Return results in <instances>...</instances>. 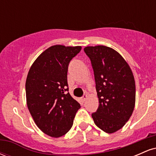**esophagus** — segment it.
<instances>
[{
    "label": "esophagus",
    "mask_w": 156,
    "mask_h": 156,
    "mask_svg": "<svg viewBox=\"0 0 156 156\" xmlns=\"http://www.w3.org/2000/svg\"><path fill=\"white\" fill-rule=\"evenodd\" d=\"M87 94H84L83 95V97H82V98H81L82 101L85 102L86 101H87Z\"/></svg>",
    "instance_id": "1"
}]
</instances>
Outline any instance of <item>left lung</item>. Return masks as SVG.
<instances>
[{
    "instance_id": "left-lung-1",
    "label": "left lung",
    "mask_w": 156,
    "mask_h": 156,
    "mask_svg": "<svg viewBox=\"0 0 156 156\" xmlns=\"http://www.w3.org/2000/svg\"><path fill=\"white\" fill-rule=\"evenodd\" d=\"M94 70L99 106L92 117L94 124L105 133L121 129L131 117L136 101L135 80L123 57L103 45L83 49Z\"/></svg>"
}]
</instances>
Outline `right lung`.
Listing matches in <instances>:
<instances>
[{"label":"right lung","instance_id":"obj_1","mask_svg":"<svg viewBox=\"0 0 156 156\" xmlns=\"http://www.w3.org/2000/svg\"><path fill=\"white\" fill-rule=\"evenodd\" d=\"M80 46L53 45L37 57L26 82V102L37 127L50 136H62L70 130L80 105L68 92L69 62Z\"/></svg>","mask_w":156,"mask_h":156}]
</instances>
